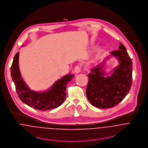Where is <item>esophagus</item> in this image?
I'll return each instance as SVG.
<instances>
[{
	"label": "esophagus",
	"instance_id": "esophagus-1",
	"mask_svg": "<svg viewBox=\"0 0 148 148\" xmlns=\"http://www.w3.org/2000/svg\"><path fill=\"white\" fill-rule=\"evenodd\" d=\"M81 68H82V66L81 65H79V64L77 65L74 68V72L75 73H77V74L80 73L81 70Z\"/></svg>",
	"mask_w": 148,
	"mask_h": 148
}]
</instances>
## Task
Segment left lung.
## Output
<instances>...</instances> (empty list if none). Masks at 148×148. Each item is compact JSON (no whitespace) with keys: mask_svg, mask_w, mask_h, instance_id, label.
<instances>
[{"mask_svg":"<svg viewBox=\"0 0 148 148\" xmlns=\"http://www.w3.org/2000/svg\"><path fill=\"white\" fill-rule=\"evenodd\" d=\"M111 54L117 58L120 65L109 77H104L101 65L94 68L88 74L87 97L95 107L112 108L128 94L132 83V62L125 47L120 42L119 49Z\"/></svg>","mask_w":148,"mask_h":148,"instance_id":"1","label":"left lung"}]
</instances>
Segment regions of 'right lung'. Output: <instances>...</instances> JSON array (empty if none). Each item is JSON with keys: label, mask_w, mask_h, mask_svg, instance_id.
I'll list each match as a JSON object with an SVG mask.
<instances>
[{"label": "right lung", "mask_w": 148, "mask_h": 148, "mask_svg": "<svg viewBox=\"0 0 148 148\" xmlns=\"http://www.w3.org/2000/svg\"><path fill=\"white\" fill-rule=\"evenodd\" d=\"M18 53H17L11 67V73L20 99L29 107L40 111L54 109L61 106L66 98L67 84L74 75H66L56 82L49 91L36 92L31 91L23 81L18 69Z\"/></svg>", "instance_id": "obj_1"}]
</instances>
